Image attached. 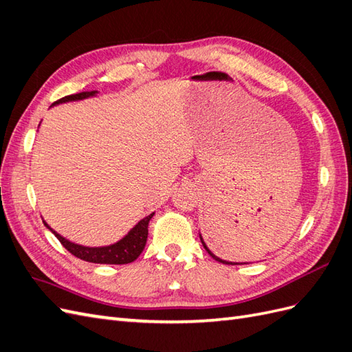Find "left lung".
I'll return each mask as SVG.
<instances>
[{"label":"left lung","instance_id":"1","mask_svg":"<svg viewBox=\"0 0 352 352\" xmlns=\"http://www.w3.org/2000/svg\"><path fill=\"white\" fill-rule=\"evenodd\" d=\"M199 239H201L202 245H204V248H206V251H207V252H208V254L211 255V257H212V258H214L216 261H219V263H223V264H232V265H235V264H238V263H229V261H226V260H221L220 257H217V255H214V254H212V252H211V251H210V250L207 248V245H206V242H204V239H202V236H201V235H199Z\"/></svg>","mask_w":352,"mask_h":352}]
</instances>
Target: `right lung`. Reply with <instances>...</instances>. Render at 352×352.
Wrapping results in <instances>:
<instances>
[{
    "label": "right lung",
    "mask_w": 352,
    "mask_h": 352,
    "mask_svg": "<svg viewBox=\"0 0 352 352\" xmlns=\"http://www.w3.org/2000/svg\"><path fill=\"white\" fill-rule=\"evenodd\" d=\"M97 92L98 91L67 95V97L56 101L52 105L89 98V97H94ZM153 216L154 212H151L150 216H146L141 221H138V225H135L124 238H122L119 242H116L113 245H107V247H83V245L70 242L66 238L58 235V233L56 230H52L45 221L44 225L54 233L57 239L61 242L63 247H65L70 254H73L74 257L89 261V263H97V264H127V263L135 261L144 251L146 238H148V223H150Z\"/></svg>",
    "instance_id": "obj_1"
}]
</instances>
